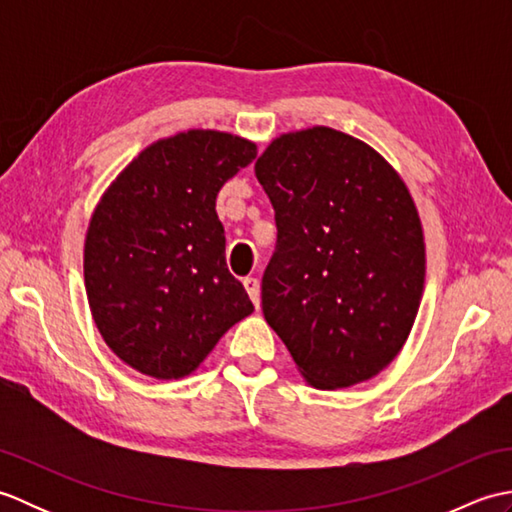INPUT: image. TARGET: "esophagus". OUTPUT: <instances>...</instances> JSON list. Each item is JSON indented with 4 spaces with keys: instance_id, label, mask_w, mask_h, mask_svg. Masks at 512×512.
Segmentation results:
<instances>
[{
    "instance_id": "34e87169",
    "label": "esophagus",
    "mask_w": 512,
    "mask_h": 512,
    "mask_svg": "<svg viewBox=\"0 0 512 512\" xmlns=\"http://www.w3.org/2000/svg\"><path fill=\"white\" fill-rule=\"evenodd\" d=\"M244 288L248 292L250 301H253V306L259 310V303H262V297H259V281L255 277H246L244 279Z\"/></svg>"
}]
</instances>
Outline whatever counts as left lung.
<instances>
[{
  "label": "left lung",
  "instance_id": "1",
  "mask_svg": "<svg viewBox=\"0 0 512 512\" xmlns=\"http://www.w3.org/2000/svg\"><path fill=\"white\" fill-rule=\"evenodd\" d=\"M277 246L262 310L317 389L374 378L394 361L424 290V235L398 171L350 134H281L255 162Z\"/></svg>",
  "mask_w": 512,
  "mask_h": 512
}]
</instances>
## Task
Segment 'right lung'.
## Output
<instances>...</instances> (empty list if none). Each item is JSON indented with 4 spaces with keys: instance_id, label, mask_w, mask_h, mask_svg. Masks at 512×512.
<instances>
[{
    "instance_id": "obj_1",
    "label": "right lung",
    "mask_w": 512,
    "mask_h": 512,
    "mask_svg": "<svg viewBox=\"0 0 512 512\" xmlns=\"http://www.w3.org/2000/svg\"><path fill=\"white\" fill-rule=\"evenodd\" d=\"M255 156L246 138L189 129L140 151L96 204L85 292L103 341L136 372L189 376L253 312L226 268L215 198Z\"/></svg>"
}]
</instances>
